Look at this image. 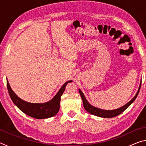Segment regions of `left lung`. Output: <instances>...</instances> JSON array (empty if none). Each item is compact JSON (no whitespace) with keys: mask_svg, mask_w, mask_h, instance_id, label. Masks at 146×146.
Here are the masks:
<instances>
[{"mask_svg":"<svg viewBox=\"0 0 146 146\" xmlns=\"http://www.w3.org/2000/svg\"><path fill=\"white\" fill-rule=\"evenodd\" d=\"M140 87H141V82L140 83L139 88H138V91L137 92V93H136L135 97H133L129 102H127L126 104H125L124 106H122V107H120L118 109H116V110H102V109L96 108L95 106H93L88 102V101L84 95V93L82 92V91H81L80 89H78V91H79V93H80V97L82 98L84 107V109L87 111L88 112H89L93 115L97 116V117H99L112 118V117H117V116H118V115L121 114V113H122L123 111H124L126 110V109L129 107V106L133 102H134L135 100L136 99V98L137 97L138 93H139Z\"/></svg>","mask_w":146,"mask_h":146,"instance_id":"obj_1","label":"left lung"}]
</instances>
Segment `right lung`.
Wrapping results in <instances>:
<instances>
[{
	"label": "right lung",
	"mask_w": 146,
	"mask_h": 146,
	"mask_svg": "<svg viewBox=\"0 0 146 146\" xmlns=\"http://www.w3.org/2000/svg\"><path fill=\"white\" fill-rule=\"evenodd\" d=\"M70 82H72V80H69L64 84L55 97L45 103H31L21 99L12 90L8 79H7V88L11 99L20 110L29 117L37 119H44V118L52 117L57 114L60 109V97L64 92L66 85Z\"/></svg>",
	"instance_id": "add662e5"
}]
</instances>
